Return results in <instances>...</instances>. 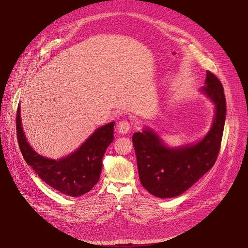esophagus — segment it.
<instances>
[{
  "label": "esophagus",
  "instance_id": "esophagus-1",
  "mask_svg": "<svg viewBox=\"0 0 248 248\" xmlns=\"http://www.w3.org/2000/svg\"><path fill=\"white\" fill-rule=\"evenodd\" d=\"M117 129L119 130L120 133L122 134H124V133H127L129 130H130V123L126 120H124V121H121L118 124H117Z\"/></svg>",
  "mask_w": 248,
  "mask_h": 248
}]
</instances>
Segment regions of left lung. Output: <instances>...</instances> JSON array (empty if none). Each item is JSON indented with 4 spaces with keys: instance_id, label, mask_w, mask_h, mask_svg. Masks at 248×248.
<instances>
[{
    "instance_id": "obj_1",
    "label": "left lung",
    "mask_w": 248,
    "mask_h": 248,
    "mask_svg": "<svg viewBox=\"0 0 248 248\" xmlns=\"http://www.w3.org/2000/svg\"><path fill=\"white\" fill-rule=\"evenodd\" d=\"M201 91L216 105L215 119L207 135L195 144L169 148L151 129L132 135L140 183L154 196H179L214 166L226 120V98L219 78L207 70Z\"/></svg>"
}]
</instances>
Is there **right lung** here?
<instances>
[{
  "label": "right lung",
  "instance_id": "right-lung-1",
  "mask_svg": "<svg viewBox=\"0 0 248 248\" xmlns=\"http://www.w3.org/2000/svg\"><path fill=\"white\" fill-rule=\"evenodd\" d=\"M114 124L112 122L97 128L77 151L53 160L30 147L21 126L19 106L16 113L17 142L25 162L51 187L73 197L83 195L98 183L103 156L114 139Z\"/></svg>",
  "mask_w": 248,
  "mask_h": 248
}]
</instances>
